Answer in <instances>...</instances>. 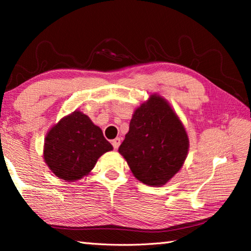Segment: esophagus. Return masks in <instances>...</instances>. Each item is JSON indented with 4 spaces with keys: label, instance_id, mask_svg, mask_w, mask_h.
I'll list each match as a JSON object with an SVG mask.
<instances>
[{
    "label": "esophagus",
    "instance_id": "esophagus-1",
    "mask_svg": "<svg viewBox=\"0 0 251 251\" xmlns=\"http://www.w3.org/2000/svg\"><path fill=\"white\" fill-rule=\"evenodd\" d=\"M112 145H113V147H114V150H117V148L120 147V145H121V138L116 137L115 139H113V141H112Z\"/></svg>",
    "mask_w": 251,
    "mask_h": 251
}]
</instances>
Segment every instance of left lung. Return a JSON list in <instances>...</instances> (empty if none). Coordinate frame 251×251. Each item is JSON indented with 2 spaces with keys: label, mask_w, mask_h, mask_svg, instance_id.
Wrapping results in <instances>:
<instances>
[{
  "label": "left lung",
  "mask_w": 251,
  "mask_h": 251,
  "mask_svg": "<svg viewBox=\"0 0 251 251\" xmlns=\"http://www.w3.org/2000/svg\"><path fill=\"white\" fill-rule=\"evenodd\" d=\"M188 147V136L175 112L163 97L151 95L135 110L118 151L138 180L163 186L181 168Z\"/></svg>",
  "instance_id": "obj_1"
}]
</instances>
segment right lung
<instances>
[{
  "label": "right lung",
  "mask_w": 251,
  "mask_h": 251,
  "mask_svg": "<svg viewBox=\"0 0 251 251\" xmlns=\"http://www.w3.org/2000/svg\"><path fill=\"white\" fill-rule=\"evenodd\" d=\"M112 150L100 127L85 114L75 110L49 131L44 159L58 178L73 181L88 175L97 159Z\"/></svg>",
  "instance_id": "right-lung-1"
}]
</instances>
